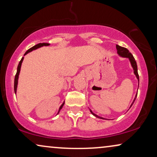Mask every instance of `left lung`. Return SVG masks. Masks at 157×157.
<instances>
[{"instance_id":"1","label":"left lung","mask_w":157,"mask_h":157,"mask_svg":"<svg viewBox=\"0 0 157 157\" xmlns=\"http://www.w3.org/2000/svg\"><path fill=\"white\" fill-rule=\"evenodd\" d=\"M117 53H118V54L120 55V56H122V57H126V58H128V59H129L130 61H131V63H132V67H133V68H134V74L136 75V78H137V79H138V81H139V74H138V70H137V64H136V61H135V59L134 58V56H133V55L129 52V51H128V50L127 48H124V47L120 46H119V45H117ZM136 96H137V94L136 95V97H135L134 101H133L132 105H131L130 108H131V107H132L133 104H134V101L136 100ZM90 111H91L92 114H93L94 116H95L96 117H98V118H100V119H104V118L98 117V116L95 114V113H94L93 112H92L91 110H90Z\"/></svg>"}]
</instances>
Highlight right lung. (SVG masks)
<instances>
[{
	"mask_svg": "<svg viewBox=\"0 0 157 157\" xmlns=\"http://www.w3.org/2000/svg\"><path fill=\"white\" fill-rule=\"evenodd\" d=\"M49 45V44H47V43H40V44H37V45H35V46H33L32 47V48H29V50H28L25 53V54H24V56L25 55V54H27L28 53H29V52H31V51H32L33 50H35V49H36V48H40V47H41V46H48ZM23 57L22 58V59H21V60L20 61V62H19V63H18V68H17V72H16V76H15V79H14V91H15V94L16 93V89H17V85H18V75H19V73H20V70H21V63H22V62H23ZM64 105V102H63V104L61 105V106H60V108H59V112H58V113H59V111H60V110H61V109H62V107H63V106Z\"/></svg>",
	"mask_w": 157,
	"mask_h": 157,
	"instance_id": "obj_1",
	"label": "right lung"
}]
</instances>
